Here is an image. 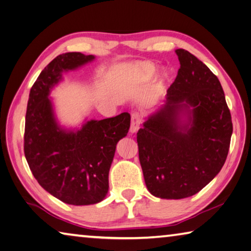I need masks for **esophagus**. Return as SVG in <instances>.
<instances>
[{"instance_id": "34e87169", "label": "esophagus", "mask_w": 251, "mask_h": 251, "mask_svg": "<svg viewBox=\"0 0 251 251\" xmlns=\"http://www.w3.org/2000/svg\"><path fill=\"white\" fill-rule=\"evenodd\" d=\"M141 124V117L139 113H133L131 114V121H130V133H136L139 129Z\"/></svg>"}]
</instances>
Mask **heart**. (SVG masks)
I'll list each match as a JSON object with an SVG mask.
<instances>
[{"label":"heart","instance_id":"obj_1","mask_svg":"<svg viewBox=\"0 0 251 251\" xmlns=\"http://www.w3.org/2000/svg\"><path fill=\"white\" fill-rule=\"evenodd\" d=\"M134 70L136 72V75H138L139 79L146 81V80H149L150 78H152V75L156 74L157 68L156 66L150 62H140L135 66ZM166 78H167V75L163 74L162 79H166Z\"/></svg>","mask_w":251,"mask_h":251}]
</instances>
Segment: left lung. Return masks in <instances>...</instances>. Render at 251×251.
<instances>
[{
	"label": "left lung",
	"mask_w": 251,
	"mask_h": 251,
	"mask_svg": "<svg viewBox=\"0 0 251 251\" xmlns=\"http://www.w3.org/2000/svg\"><path fill=\"white\" fill-rule=\"evenodd\" d=\"M180 69L166 103L137 133L146 186L154 197H192L224 166L233 123L220 80L188 50L176 49Z\"/></svg>",
	"instance_id": "8db88e82"
}]
</instances>
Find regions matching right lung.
<instances>
[{
    "label": "right lung",
    "mask_w": 251,
    "mask_h": 251,
    "mask_svg": "<svg viewBox=\"0 0 251 251\" xmlns=\"http://www.w3.org/2000/svg\"><path fill=\"white\" fill-rule=\"evenodd\" d=\"M81 52L59 54L40 72L27 103L24 152L38 183L54 198L71 205L101 202L108 191V172L118 140L125 137L130 115L85 122L80 129L58 124L50 91L62 72L94 60Z\"/></svg>",
    "instance_id": "add662e5"
}]
</instances>
